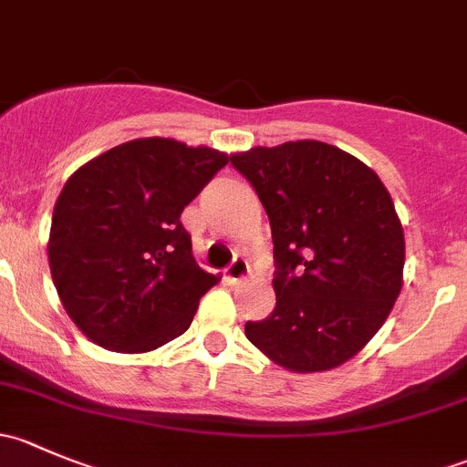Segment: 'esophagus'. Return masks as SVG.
<instances>
[{"label":"esophagus","mask_w":467,"mask_h":467,"mask_svg":"<svg viewBox=\"0 0 467 467\" xmlns=\"http://www.w3.org/2000/svg\"><path fill=\"white\" fill-rule=\"evenodd\" d=\"M248 273H251V268H248V262L244 260V257H233V262H230V266L225 268V277H228L230 282H239L244 280V277H248Z\"/></svg>","instance_id":"esophagus-1"}]
</instances>
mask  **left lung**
I'll return each mask as SVG.
<instances>
[{
  "mask_svg": "<svg viewBox=\"0 0 467 467\" xmlns=\"http://www.w3.org/2000/svg\"><path fill=\"white\" fill-rule=\"evenodd\" d=\"M273 234L275 309L246 337L277 366L318 373L352 359L402 289L404 230L378 173L332 144L298 140L230 155Z\"/></svg>",
  "mask_w": 467,
  "mask_h": 467,
  "instance_id": "obj_1",
  "label": "left lung"
}]
</instances>
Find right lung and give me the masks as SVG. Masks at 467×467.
Listing matches in <instances>:
<instances>
[{
	"label": "right lung",
	"instance_id": "1",
	"mask_svg": "<svg viewBox=\"0 0 467 467\" xmlns=\"http://www.w3.org/2000/svg\"><path fill=\"white\" fill-rule=\"evenodd\" d=\"M225 164L216 149L142 138L69 176L47 251L60 303L89 341L135 355L190 327L219 277L196 264L181 214Z\"/></svg>",
	"mask_w": 467,
	"mask_h": 467
}]
</instances>
